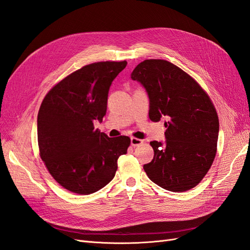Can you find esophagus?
I'll list each match as a JSON object with an SVG mask.
<instances>
[{"label":"esophagus","mask_w":250,"mask_h":250,"mask_svg":"<svg viewBox=\"0 0 250 250\" xmlns=\"http://www.w3.org/2000/svg\"><path fill=\"white\" fill-rule=\"evenodd\" d=\"M130 141H131V146H133V147L140 146V145H142V144H143V140L138 139V138H134V137H132L130 139Z\"/></svg>","instance_id":"obj_1"}]
</instances>
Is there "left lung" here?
<instances>
[{"instance_id": "1", "label": "left lung", "mask_w": 250, "mask_h": 250, "mask_svg": "<svg viewBox=\"0 0 250 250\" xmlns=\"http://www.w3.org/2000/svg\"><path fill=\"white\" fill-rule=\"evenodd\" d=\"M131 78L147 90L150 120L168 119L167 141L150 142L154 156L144 170L165 190H191L206 176L217 153L219 119L213 102L197 81L167 60H144Z\"/></svg>"}]
</instances>
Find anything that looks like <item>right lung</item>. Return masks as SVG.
Returning <instances> with one entry per match:
<instances>
[{
	"label": "right lung",
	"mask_w": 250,
	"mask_h": 250,
	"mask_svg": "<svg viewBox=\"0 0 250 250\" xmlns=\"http://www.w3.org/2000/svg\"><path fill=\"white\" fill-rule=\"evenodd\" d=\"M127 64L99 62L67 75L44 96L37 116L40 155L47 170L67 191L88 195L115 177L118 158L130 138H108L95 129L106 113L111 82Z\"/></svg>",
	"instance_id": "right-lung-1"
}]
</instances>
